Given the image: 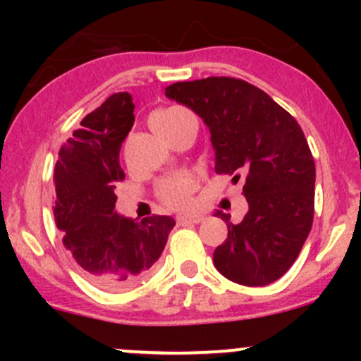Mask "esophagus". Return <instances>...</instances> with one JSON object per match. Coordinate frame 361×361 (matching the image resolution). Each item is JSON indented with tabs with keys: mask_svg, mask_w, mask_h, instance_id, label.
<instances>
[{
	"mask_svg": "<svg viewBox=\"0 0 361 361\" xmlns=\"http://www.w3.org/2000/svg\"><path fill=\"white\" fill-rule=\"evenodd\" d=\"M202 215L200 214H180L178 215V224H198L202 221Z\"/></svg>",
	"mask_w": 361,
	"mask_h": 361,
	"instance_id": "obj_1",
	"label": "esophagus"
}]
</instances>
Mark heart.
<instances>
[{
  "mask_svg": "<svg viewBox=\"0 0 361 361\" xmlns=\"http://www.w3.org/2000/svg\"><path fill=\"white\" fill-rule=\"evenodd\" d=\"M190 114L183 109H163L151 115V127L161 137L168 139ZM195 190V181L188 175H171L163 178L157 185V197L169 207H185Z\"/></svg>",
  "mask_w": 361,
  "mask_h": 361,
  "instance_id": "1",
  "label": "heart"
}]
</instances>
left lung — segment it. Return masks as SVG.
I'll return each instance as SVG.
<instances>
[{
    "label": "left lung",
    "mask_w": 361,
    "mask_h": 361,
    "mask_svg": "<svg viewBox=\"0 0 361 361\" xmlns=\"http://www.w3.org/2000/svg\"><path fill=\"white\" fill-rule=\"evenodd\" d=\"M166 97L192 109L210 130L215 173L244 176L250 210L227 222L214 251L221 275L247 287L279 280L295 263L314 219L316 164L297 120L263 90L235 78H207L168 86Z\"/></svg>",
    "instance_id": "left-lung-1"
}]
</instances>
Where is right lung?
Listing matches in <instances>:
<instances>
[{"instance_id":"add662e5","label":"right lung","mask_w":361,"mask_h":361,"mask_svg":"<svg viewBox=\"0 0 361 361\" xmlns=\"http://www.w3.org/2000/svg\"><path fill=\"white\" fill-rule=\"evenodd\" d=\"M127 91L111 94L66 140L54 171V217L82 275L103 290L134 287L154 268L175 227L169 215L142 221L115 212L120 147L134 126Z\"/></svg>"}]
</instances>
